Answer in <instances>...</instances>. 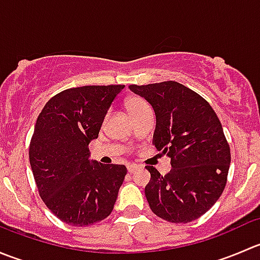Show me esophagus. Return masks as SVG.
Here are the masks:
<instances>
[{
  "label": "esophagus",
  "mask_w": 260,
  "mask_h": 260,
  "mask_svg": "<svg viewBox=\"0 0 260 260\" xmlns=\"http://www.w3.org/2000/svg\"><path fill=\"white\" fill-rule=\"evenodd\" d=\"M138 169H140V167H138L137 165H128V166H127V170H128V172H129V174H133V172L137 171Z\"/></svg>",
  "instance_id": "esophagus-1"
}]
</instances>
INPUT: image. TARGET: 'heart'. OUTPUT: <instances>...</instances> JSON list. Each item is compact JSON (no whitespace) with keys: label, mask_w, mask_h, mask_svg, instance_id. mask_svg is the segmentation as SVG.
<instances>
[{"label":"heart","mask_w":260,"mask_h":260,"mask_svg":"<svg viewBox=\"0 0 260 260\" xmlns=\"http://www.w3.org/2000/svg\"><path fill=\"white\" fill-rule=\"evenodd\" d=\"M125 108H127L128 113H129L131 117L136 118L138 114L142 113L143 111H146V109H149L148 104L146 103L145 101H143L141 96H129V98L125 101Z\"/></svg>","instance_id":"obj_1"}]
</instances>
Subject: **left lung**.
<instances>
[{
    "label": "left lung",
    "instance_id": "left-lung-1",
    "mask_svg": "<svg viewBox=\"0 0 260 260\" xmlns=\"http://www.w3.org/2000/svg\"><path fill=\"white\" fill-rule=\"evenodd\" d=\"M153 108V145L171 158L162 176L153 166L145 193L149 208L166 221L181 224L205 214L226 185L230 147L221 123L201 95L177 81L129 85Z\"/></svg>",
    "mask_w": 260,
    "mask_h": 260
}]
</instances>
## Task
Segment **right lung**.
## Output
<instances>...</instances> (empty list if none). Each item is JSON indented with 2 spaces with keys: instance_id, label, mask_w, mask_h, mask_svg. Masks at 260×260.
Segmentation results:
<instances>
[{
  "instance_id": "add662e5",
  "label": "right lung",
  "mask_w": 260,
  "mask_h": 260,
  "mask_svg": "<svg viewBox=\"0 0 260 260\" xmlns=\"http://www.w3.org/2000/svg\"><path fill=\"white\" fill-rule=\"evenodd\" d=\"M124 85H85L56 94L36 120L28 157L41 199L61 221L88 226L109 216L124 165L89 159V143Z\"/></svg>"
}]
</instances>
